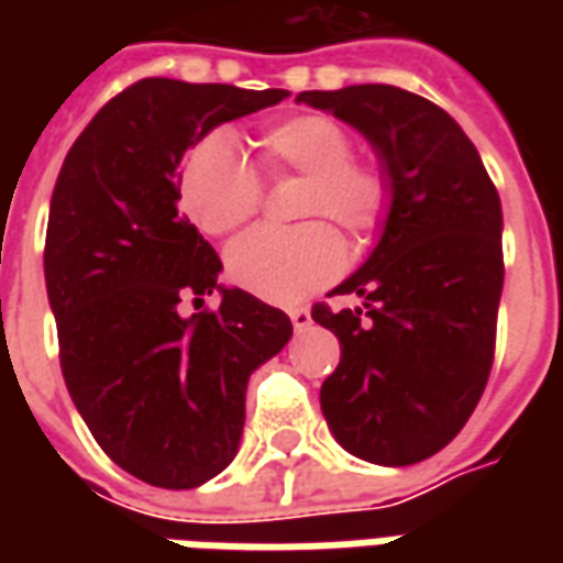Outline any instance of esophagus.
<instances>
[{"label":"esophagus","instance_id":"obj_1","mask_svg":"<svg viewBox=\"0 0 563 563\" xmlns=\"http://www.w3.org/2000/svg\"><path fill=\"white\" fill-rule=\"evenodd\" d=\"M289 319H292L295 331L310 329V322H313V319H310V310H307V307H295V310H289Z\"/></svg>","mask_w":563,"mask_h":563}]
</instances>
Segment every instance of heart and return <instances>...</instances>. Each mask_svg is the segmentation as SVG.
<instances>
[{
  "label": "heart",
  "instance_id": "heart-1",
  "mask_svg": "<svg viewBox=\"0 0 563 563\" xmlns=\"http://www.w3.org/2000/svg\"><path fill=\"white\" fill-rule=\"evenodd\" d=\"M265 177L301 174L298 217H319L295 229L262 225L229 246L225 268L238 286L274 305H295L329 286L343 268V241L331 220L367 241L386 225L395 180L377 156L353 153V135L329 114H292L253 135ZM186 217L205 234H229L258 208L265 186L225 135L189 147L177 177Z\"/></svg>",
  "mask_w": 563,
  "mask_h": 563
}]
</instances>
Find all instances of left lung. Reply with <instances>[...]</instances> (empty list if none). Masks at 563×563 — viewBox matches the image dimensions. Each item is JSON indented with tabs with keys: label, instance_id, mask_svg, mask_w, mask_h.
<instances>
[{
	"label": "left lung",
	"instance_id": "obj_1",
	"mask_svg": "<svg viewBox=\"0 0 563 563\" xmlns=\"http://www.w3.org/2000/svg\"><path fill=\"white\" fill-rule=\"evenodd\" d=\"M365 135L395 180L379 244L331 295L362 305L313 307L341 341L319 389L325 422L355 459L404 467L431 459L483 398L495 362L504 289L500 198L452 117L389 84L298 92Z\"/></svg>",
	"mask_w": 563,
	"mask_h": 563
}]
</instances>
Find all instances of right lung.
<instances>
[{
	"instance_id": "obj_1",
	"label": "right lung",
	"mask_w": 563,
	"mask_h": 563,
	"mask_svg": "<svg viewBox=\"0 0 563 563\" xmlns=\"http://www.w3.org/2000/svg\"><path fill=\"white\" fill-rule=\"evenodd\" d=\"M286 90L144 78L71 144L51 198L44 280L71 401L123 471L196 488L229 467L244 431L246 379L292 338L277 307L222 289L213 246L177 213V165L220 123Z\"/></svg>"
}]
</instances>
